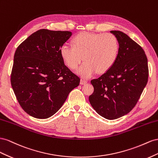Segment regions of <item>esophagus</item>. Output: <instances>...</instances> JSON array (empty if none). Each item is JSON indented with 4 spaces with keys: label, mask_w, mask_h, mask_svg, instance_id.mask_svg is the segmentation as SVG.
<instances>
[{
    "label": "esophagus",
    "mask_w": 158,
    "mask_h": 158,
    "mask_svg": "<svg viewBox=\"0 0 158 158\" xmlns=\"http://www.w3.org/2000/svg\"><path fill=\"white\" fill-rule=\"evenodd\" d=\"M87 83V81L86 80H85V79H81V81H80V84L81 85H85V84H86Z\"/></svg>",
    "instance_id": "1"
}]
</instances>
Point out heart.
<instances>
[{"label":"heart","mask_w":158,"mask_h":158,"mask_svg":"<svg viewBox=\"0 0 158 158\" xmlns=\"http://www.w3.org/2000/svg\"><path fill=\"white\" fill-rule=\"evenodd\" d=\"M73 46L65 44L60 48L61 58L67 66L77 71L83 78H89L98 71L105 73L113 66L118 57L120 44L112 34L81 33L72 40Z\"/></svg>","instance_id":"heart-1"}]
</instances>
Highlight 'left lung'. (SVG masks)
<instances>
[{"label":"left lung","mask_w":158,"mask_h":158,"mask_svg":"<svg viewBox=\"0 0 158 158\" xmlns=\"http://www.w3.org/2000/svg\"><path fill=\"white\" fill-rule=\"evenodd\" d=\"M120 44L114 65L98 79L91 80L94 92L89 102L108 120L128 114L136 105L148 79V59L143 49L123 31L112 30Z\"/></svg>","instance_id":"1"}]
</instances>
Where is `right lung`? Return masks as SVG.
Returning a JSON list of instances; mask_svg holds the SVG:
<instances>
[{
  "label": "right lung",
  "instance_id": "obj_1",
  "mask_svg": "<svg viewBox=\"0 0 158 158\" xmlns=\"http://www.w3.org/2000/svg\"><path fill=\"white\" fill-rule=\"evenodd\" d=\"M72 35L68 31L39 30L17 48L11 85L27 114L44 119L60 110L80 79L67 67L60 48Z\"/></svg>",
  "mask_w": 158,
  "mask_h": 158
}]
</instances>
